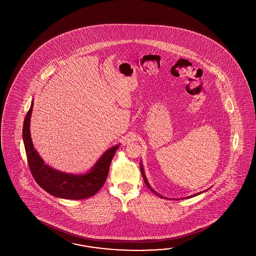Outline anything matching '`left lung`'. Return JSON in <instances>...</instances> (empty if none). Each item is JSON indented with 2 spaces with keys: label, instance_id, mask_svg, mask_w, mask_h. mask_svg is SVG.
Returning a JSON list of instances; mask_svg holds the SVG:
<instances>
[{
  "label": "left lung",
  "instance_id": "1",
  "mask_svg": "<svg viewBox=\"0 0 256 256\" xmlns=\"http://www.w3.org/2000/svg\"><path fill=\"white\" fill-rule=\"evenodd\" d=\"M140 168H141V173L142 176V178H144V183H146V185L147 186V188L150 190L152 191V193H154L156 195H158V196H160V198H164V196H161V195H159L158 193H156V191L152 190V188H151V186L149 185V183H148V181L146 180V174H144V168H142V163L140 164ZM202 192H200V193H196V194H194V195H191L190 196H186L185 198H192V196H198V194H200Z\"/></svg>",
  "mask_w": 256,
  "mask_h": 256
}]
</instances>
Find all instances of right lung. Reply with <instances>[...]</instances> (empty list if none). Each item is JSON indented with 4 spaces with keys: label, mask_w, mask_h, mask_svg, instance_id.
<instances>
[{
    "label": "right lung",
    "mask_w": 256,
    "mask_h": 256,
    "mask_svg": "<svg viewBox=\"0 0 256 256\" xmlns=\"http://www.w3.org/2000/svg\"><path fill=\"white\" fill-rule=\"evenodd\" d=\"M34 102L24 118L22 140L24 144L28 164L36 181L44 190L50 195L65 200H83L92 196L106 181L110 164L119 146L110 147L98 159L92 170L83 174H68L56 170L46 164L34 147L30 134V119Z\"/></svg>",
    "instance_id": "1"
}]
</instances>
